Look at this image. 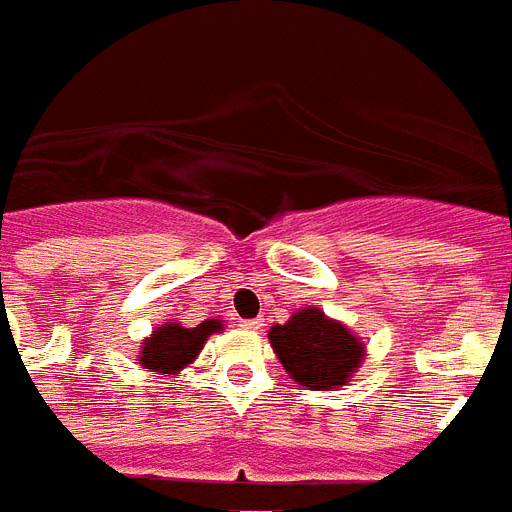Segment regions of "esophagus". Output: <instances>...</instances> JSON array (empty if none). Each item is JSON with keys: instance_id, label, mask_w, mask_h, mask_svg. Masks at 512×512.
I'll use <instances>...</instances> for the list:
<instances>
[{"instance_id": "1", "label": "esophagus", "mask_w": 512, "mask_h": 512, "mask_svg": "<svg viewBox=\"0 0 512 512\" xmlns=\"http://www.w3.org/2000/svg\"><path fill=\"white\" fill-rule=\"evenodd\" d=\"M241 327L255 333V330H260V327H263V319H244V322H241Z\"/></svg>"}]
</instances>
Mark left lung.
Here are the masks:
<instances>
[{"mask_svg": "<svg viewBox=\"0 0 512 512\" xmlns=\"http://www.w3.org/2000/svg\"><path fill=\"white\" fill-rule=\"evenodd\" d=\"M268 338L290 378L314 392L346 386L365 360V343L314 306L295 311L284 325H273Z\"/></svg>", "mask_w": 512, "mask_h": 512, "instance_id": "1", "label": "left lung"}]
</instances>
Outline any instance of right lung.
<instances>
[{"instance_id":"1","label":"right lung","mask_w":512,"mask_h":512,"mask_svg":"<svg viewBox=\"0 0 512 512\" xmlns=\"http://www.w3.org/2000/svg\"><path fill=\"white\" fill-rule=\"evenodd\" d=\"M220 319H206L195 327H182L179 322H166V325L155 327L150 338H144L142 354H139V365L152 373H179V370L190 365V362L201 354L206 338L212 333H220Z\"/></svg>"}]
</instances>
